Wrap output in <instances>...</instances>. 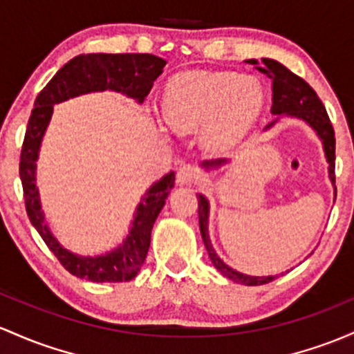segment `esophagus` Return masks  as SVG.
<instances>
[{
  "instance_id": "obj_1",
  "label": "esophagus",
  "mask_w": 354,
  "mask_h": 354,
  "mask_svg": "<svg viewBox=\"0 0 354 354\" xmlns=\"http://www.w3.org/2000/svg\"><path fill=\"white\" fill-rule=\"evenodd\" d=\"M196 178H198V169L192 165L181 166L176 173V181L180 185H192L193 181H196Z\"/></svg>"
}]
</instances>
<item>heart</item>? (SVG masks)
Listing matches in <instances>:
<instances>
[{"label":"heart","mask_w":354,"mask_h":354,"mask_svg":"<svg viewBox=\"0 0 354 354\" xmlns=\"http://www.w3.org/2000/svg\"><path fill=\"white\" fill-rule=\"evenodd\" d=\"M263 106L260 84L234 72H186L166 85L165 115L173 129L192 133L203 126L205 147L221 153L254 126Z\"/></svg>","instance_id":"1"}]
</instances>
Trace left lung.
<instances>
[{"instance_id": "obj_1", "label": "left lung", "mask_w": 354, "mask_h": 354, "mask_svg": "<svg viewBox=\"0 0 354 354\" xmlns=\"http://www.w3.org/2000/svg\"><path fill=\"white\" fill-rule=\"evenodd\" d=\"M248 64L254 65L259 72L266 73L272 80V114H289L296 115V118L304 119L306 122L319 134L324 145V153L329 162V178L335 183V153H336V139H335V129L329 120L328 112H326L324 106H322L321 99L317 97L314 88L306 82L304 79L290 72L284 65L279 62L270 60V58H262V64L259 65L257 60H247ZM269 124L267 127H270ZM225 162V159H218V161H208L203 166H220ZM336 192V186H335ZM198 218H200V230L201 236H203V243L207 247L209 259H212L213 266L218 269V272L228 277L230 281L236 282V284L243 286H262L269 284V282L275 281L277 275H269V277H252V275L240 274L228 266H225L223 260H220L216 252L213 250L212 243L208 239V201L203 195H198Z\"/></svg>"}]
</instances>
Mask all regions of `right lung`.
I'll return each mask as SVG.
<instances>
[{
  "label": "right lung",
  "instance_id": "obj_1",
  "mask_svg": "<svg viewBox=\"0 0 354 354\" xmlns=\"http://www.w3.org/2000/svg\"><path fill=\"white\" fill-rule=\"evenodd\" d=\"M166 60L151 53H88L79 55L65 64L45 85L35 99V107L26 126L19 156V178L23 185L25 207L32 225L38 230L46 247L53 252L58 262L72 275L91 282H126L136 277L145 263L151 243V230L159 212L165 207L171 188L174 186V173L154 183L139 203L131 234L119 248L100 257H79L70 254L46 227L37 185H35V161L38 158L41 138L53 112V104L80 94L95 91L122 92L142 102L149 94L154 80L162 73Z\"/></svg>",
  "mask_w": 354,
  "mask_h": 354
}]
</instances>
